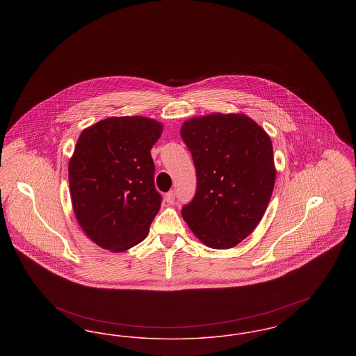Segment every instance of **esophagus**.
Masks as SVG:
<instances>
[{
	"mask_svg": "<svg viewBox=\"0 0 356 356\" xmlns=\"http://www.w3.org/2000/svg\"><path fill=\"white\" fill-rule=\"evenodd\" d=\"M164 200H165L168 204L173 203V202H175V192H173V191H170L168 193H165Z\"/></svg>",
	"mask_w": 356,
	"mask_h": 356,
	"instance_id": "1",
	"label": "esophagus"
}]
</instances>
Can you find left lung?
Masks as SVG:
<instances>
[{"label":"left lung","instance_id":"left-lung-1","mask_svg":"<svg viewBox=\"0 0 356 356\" xmlns=\"http://www.w3.org/2000/svg\"><path fill=\"white\" fill-rule=\"evenodd\" d=\"M180 135L197 177L183 219L207 247L232 248L254 232L270 203L276 179L271 137L243 113L192 118Z\"/></svg>","mask_w":356,"mask_h":356}]
</instances>
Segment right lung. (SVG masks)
<instances>
[{
    "mask_svg": "<svg viewBox=\"0 0 356 356\" xmlns=\"http://www.w3.org/2000/svg\"><path fill=\"white\" fill-rule=\"evenodd\" d=\"M163 124L143 116L108 118L85 128L69 160L74 216L104 250L127 251L148 232L161 204L151 149Z\"/></svg>",
    "mask_w": 356,
    "mask_h": 356,
    "instance_id": "1",
    "label": "right lung"
}]
</instances>
